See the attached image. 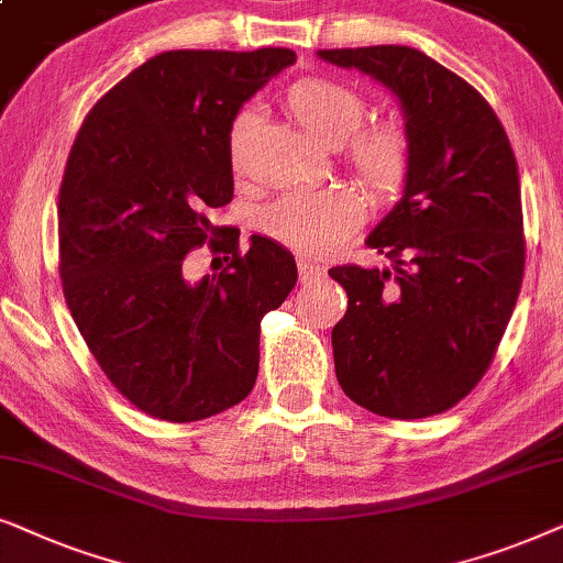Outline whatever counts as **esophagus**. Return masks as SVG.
Wrapping results in <instances>:
<instances>
[{
    "mask_svg": "<svg viewBox=\"0 0 563 563\" xmlns=\"http://www.w3.org/2000/svg\"><path fill=\"white\" fill-rule=\"evenodd\" d=\"M298 273H301V280H311V277L324 275V267L319 262H311L306 257H298Z\"/></svg>",
    "mask_w": 563,
    "mask_h": 563,
    "instance_id": "obj_1",
    "label": "esophagus"
}]
</instances>
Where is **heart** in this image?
<instances>
[{"mask_svg": "<svg viewBox=\"0 0 563 563\" xmlns=\"http://www.w3.org/2000/svg\"><path fill=\"white\" fill-rule=\"evenodd\" d=\"M286 108L309 136L324 144H340L350 135L344 159L376 198H391L407 183L411 167L407 131L396 123H376L357 131L365 118V102L355 89L334 79L303 77L288 87ZM252 120V112L244 110L231 125L229 152L236 167L242 162L244 133L250 131ZM363 219V200L347 187L298 190L283 195L267 208L265 231L303 252H321L360 227Z\"/></svg>", "mask_w": 563, "mask_h": 563, "instance_id": "obj_1", "label": "heart"}]
</instances>
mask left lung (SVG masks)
<instances>
[{
  "mask_svg": "<svg viewBox=\"0 0 563 563\" xmlns=\"http://www.w3.org/2000/svg\"><path fill=\"white\" fill-rule=\"evenodd\" d=\"M399 102L411 144L401 198L365 244L391 267H332L347 313L332 329L342 391L373 415L459 404L489 368L526 269L520 175L489 102L409 46L319 51Z\"/></svg>",
  "mask_w": 563,
  "mask_h": 563,
  "instance_id": "1",
  "label": "left lung"
}]
</instances>
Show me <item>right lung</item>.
<instances>
[{
	"mask_svg": "<svg viewBox=\"0 0 563 563\" xmlns=\"http://www.w3.org/2000/svg\"><path fill=\"white\" fill-rule=\"evenodd\" d=\"M290 48L164 51L89 110L58 192L64 298L104 376L141 411L198 422L252 391L260 321L298 280L286 246L216 229L234 198L229 136ZM219 233L223 240H216ZM212 242L228 267L192 284L184 254Z\"/></svg>",
	"mask_w": 563,
	"mask_h": 563,
	"instance_id": "right-lung-1",
	"label": "right lung"
}]
</instances>
